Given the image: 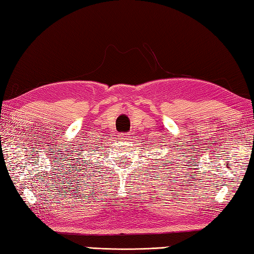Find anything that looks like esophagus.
Segmentation results:
<instances>
[{"mask_svg":"<svg viewBox=\"0 0 254 254\" xmlns=\"http://www.w3.org/2000/svg\"><path fill=\"white\" fill-rule=\"evenodd\" d=\"M130 135H129V133H121V135H119V139L121 140H130Z\"/></svg>","mask_w":254,"mask_h":254,"instance_id":"obj_1","label":"esophagus"}]
</instances>
